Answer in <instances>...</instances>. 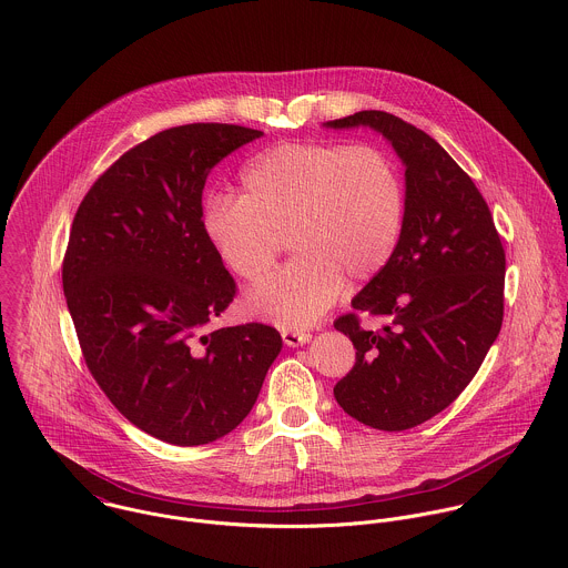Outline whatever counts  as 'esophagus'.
I'll return each mask as SVG.
<instances>
[{
  "label": "esophagus",
  "mask_w": 568,
  "mask_h": 568,
  "mask_svg": "<svg viewBox=\"0 0 568 568\" xmlns=\"http://www.w3.org/2000/svg\"><path fill=\"white\" fill-rule=\"evenodd\" d=\"M281 336H283V342H285L287 346H301V344L312 341V334H307V332H294V329H285Z\"/></svg>",
  "instance_id": "1"
}]
</instances>
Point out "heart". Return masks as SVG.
Returning a JSON list of instances; mask_svg holds the SVG:
<instances>
[{
  "instance_id": "b5f03b06",
  "label": "heart",
  "mask_w": 568,
  "mask_h": 568,
  "mask_svg": "<svg viewBox=\"0 0 568 568\" xmlns=\"http://www.w3.org/2000/svg\"><path fill=\"white\" fill-rule=\"evenodd\" d=\"M243 195H211L202 230L243 281L263 278L287 234L296 256L256 285L250 310L281 327L316 323L344 276L368 281L390 261L404 226V184L373 144L283 142L241 175Z\"/></svg>"
}]
</instances>
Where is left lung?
<instances>
[{
  "label": "left lung",
  "instance_id": "left-lung-1",
  "mask_svg": "<svg viewBox=\"0 0 568 568\" xmlns=\"http://www.w3.org/2000/svg\"><path fill=\"white\" fill-rule=\"evenodd\" d=\"M379 131L406 166L399 243L334 327L355 364L334 386L342 410L377 430H408L448 408L498 338L505 250L487 202L446 149L386 112H357L327 126ZM387 325L368 333L358 314Z\"/></svg>",
  "mask_w": 568,
  "mask_h": 568
}]
</instances>
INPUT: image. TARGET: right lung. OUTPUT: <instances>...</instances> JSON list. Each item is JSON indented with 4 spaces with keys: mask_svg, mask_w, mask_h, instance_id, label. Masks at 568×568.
Here are the masks:
<instances>
[{
    "mask_svg": "<svg viewBox=\"0 0 568 568\" xmlns=\"http://www.w3.org/2000/svg\"><path fill=\"white\" fill-rule=\"evenodd\" d=\"M263 131L171 126L122 153L83 197L63 292L90 373L133 426L173 446L222 439L252 410L281 334L209 329L236 283L202 230L211 169Z\"/></svg>",
    "mask_w": 568,
    "mask_h": 568,
    "instance_id": "add662e5",
    "label": "right lung"
}]
</instances>
